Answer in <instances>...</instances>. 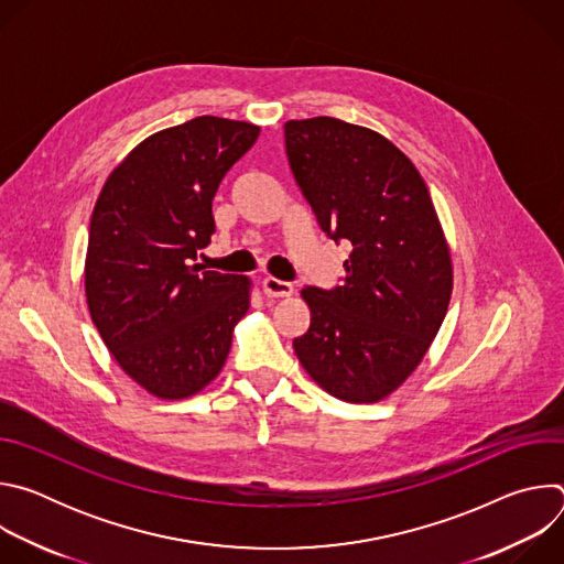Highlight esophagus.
I'll use <instances>...</instances> for the list:
<instances>
[{"instance_id":"34e87169","label":"esophagus","mask_w":564,"mask_h":564,"mask_svg":"<svg viewBox=\"0 0 564 564\" xmlns=\"http://www.w3.org/2000/svg\"><path fill=\"white\" fill-rule=\"evenodd\" d=\"M263 292L268 299H283V296H292L294 288L288 281L274 279V276H265L263 279Z\"/></svg>"}]
</instances>
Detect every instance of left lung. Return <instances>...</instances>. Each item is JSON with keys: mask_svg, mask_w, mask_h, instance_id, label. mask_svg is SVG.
Returning a JSON list of instances; mask_svg holds the SVG:
<instances>
[{"mask_svg": "<svg viewBox=\"0 0 564 564\" xmlns=\"http://www.w3.org/2000/svg\"><path fill=\"white\" fill-rule=\"evenodd\" d=\"M283 131L316 223L352 246L341 285L301 290L310 328L292 346L326 392L372 404L411 377L442 326L448 243L424 178L388 138L328 116L288 120Z\"/></svg>", "mask_w": 564, "mask_h": 564, "instance_id": "left-lung-1", "label": "left lung"}]
</instances>
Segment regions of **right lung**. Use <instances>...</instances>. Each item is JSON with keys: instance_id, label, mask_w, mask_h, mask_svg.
Wrapping results in <instances>:
<instances>
[{"instance_id": "add662e5", "label": "right lung", "mask_w": 564, "mask_h": 564, "mask_svg": "<svg viewBox=\"0 0 564 564\" xmlns=\"http://www.w3.org/2000/svg\"><path fill=\"white\" fill-rule=\"evenodd\" d=\"M252 122L198 116L142 140L107 178L91 216L85 292L120 364L160 399H185L218 377L250 307L248 276L200 272L216 229L212 200L257 142Z\"/></svg>"}]
</instances>
